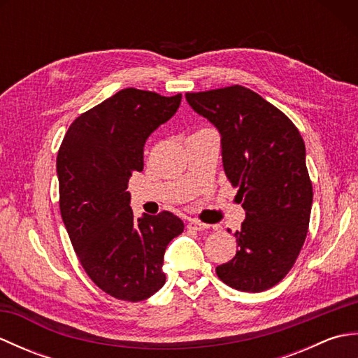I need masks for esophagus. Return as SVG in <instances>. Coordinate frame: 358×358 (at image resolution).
Returning a JSON list of instances; mask_svg holds the SVG:
<instances>
[{
  "label": "esophagus",
  "mask_w": 358,
  "mask_h": 358,
  "mask_svg": "<svg viewBox=\"0 0 358 358\" xmlns=\"http://www.w3.org/2000/svg\"><path fill=\"white\" fill-rule=\"evenodd\" d=\"M187 227L192 231H204V229H208L209 224L201 223V222H199V220H191V222L187 223Z\"/></svg>",
  "instance_id": "1"
}]
</instances>
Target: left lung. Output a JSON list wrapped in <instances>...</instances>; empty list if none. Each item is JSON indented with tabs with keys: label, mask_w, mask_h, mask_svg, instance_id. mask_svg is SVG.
Segmentation results:
<instances>
[{
	"label": "left lung",
	"mask_w": 358,
	"mask_h": 358,
	"mask_svg": "<svg viewBox=\"0 0 358 358\" xmlns=\"http://www.w3.org/2000/svg\"><path fill=\"white\" fill-rule=\"evenodd\" d=\"M191 108L222 135L226 177L246 210L235 232L238 250L217 266L218 278L262 292L291 271L306 240L313 183L299 129L283 112L243 86L186 94Z\"/></svg>",
	"instance_id": "obj_1"
}]
</instances>
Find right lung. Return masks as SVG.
Returning a JSON list of instances; mask_svg holds the SVG:
<instances>
[{"label":"right lung","mask_w":358,"mask_h":358,"mask_svg":"<svg viewBox=\"0 0 358 358\" xmlns=\"http://www.w3.org/2000/svg\"><path fill=\"white\" fill-rule=\"evenodd\" d=\"M180 103L181 94L123 89L81 113L58 150L59 210L72 246L90 280L118 300L141 301L163 287L164 250L185 229L166 210L134 218L127 192L148 136Z\"/></svg>","instance_id":"obj_1"}]
</instances>
